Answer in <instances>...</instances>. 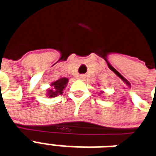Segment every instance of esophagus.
Wrapping results in <instances>:
<instances>
[{
  "label": "esophagus",
  "mask_w": 156,
  "mask_h": 156,
  "mask_svg": "<svg viewBox=\"0 0 156 156\" xmlns=\"http://www.w3.org/2000/svg\"><path fill=\"white\" fill-rule=\"evenodd\" d=\"M85 78H86V77H85L84 74H81L79 76V78H80V79H84Z\"/></svg>",
  "instance_id": "esophagus-1"
}]
</instances>
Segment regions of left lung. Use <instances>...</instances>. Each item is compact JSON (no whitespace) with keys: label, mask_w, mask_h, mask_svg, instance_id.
I'll use <instances>...</instances> for the list:
<instances>
[{"label":"left lung","mask_w":156,"mask_h":156,"mask_svg":"<svg viewBox=\"0 0 156 156\" xmlns=\"http://www.w3.org/2000/svg\"><path fill=\"white\" fill-rule=\"evenodd\" d=\"M103 93H104V92H103V91H101V94H103Z\"/></svg>","instance_id":"left-lung-1"}]
</instances>
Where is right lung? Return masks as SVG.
I'll return each mask as SVG.
<instances>
[{"instance_id": "right-lung-1", "label": "right lung", "mask_w": 156, "mask_h": 156, "mask_svg": "<svg viewBox=\"0 0 156 156\" xmlns=\"http://www.w3.org/2000/svg\"><path fill=\"white\" fill-rule=\"evenodd\" d=\"M68 83V78H59L58 80L55 82H52L51 83V88H48L47 90V96L49 98H55L58 95L62 94L63 93L64 88Z\"/></svg>"}]
</instances>
